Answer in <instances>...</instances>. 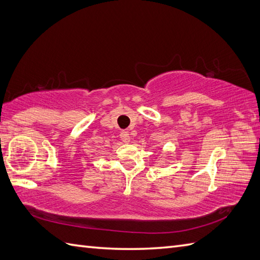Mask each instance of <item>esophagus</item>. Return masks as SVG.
<instances>
[{"label":"esophagus","mask_w":260,"mask_h":260,"mask_svg":"<svg viewBox=\"0 0 260 260\" xmlns=\"http://www.w3.org/2000/svg\"><path fill=\"white\" fill-rule=\"evenodd\" d=\"M119 136H120V140H122L124 143H129L131 136H129V134H128V132L123 131L122 133H120Z\"/></svg>","instance_id":"obj_1"}]
</instances>
